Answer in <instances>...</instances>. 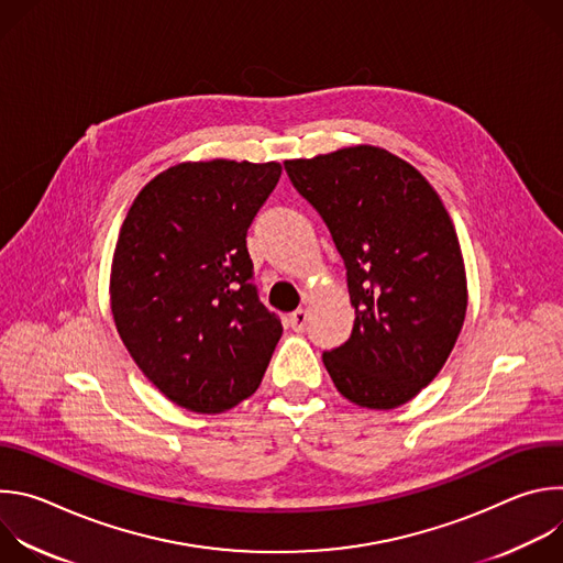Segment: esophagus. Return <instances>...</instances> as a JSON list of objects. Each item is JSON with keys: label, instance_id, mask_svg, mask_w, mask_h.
Listing matches in <instances>:
<instances>
[{"label": "esophagus", "instance_id": "obj_1", "mask_svg": "<svg viewBox=\"0 0 563 563\" xmlns=\"http://www.w3.org/2000/svg\"><path fill=\"white\" fill-rule=\"evenodd\" d=\"M307 320H309V311L307 309H296V311H291L289 313V318H287V325L294 330V332H302L305 330V325H307Z\"/></svg>", "mask_w": 563, "mask_h": 563}]
</instances>
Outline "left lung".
<instances>
[{
	"label": "left lung",
	"instance_id": "1",
	"mask_svg": "<svg viewBox=\"0 0 563 563\" xmlns=\"http://www.w3.org/2000/svg\"><path fill=\"white\" fill-rule=\"evenodd\" d=\"M296 191L320 213L347 269L352 336L323 352L352 404H408L448 361L467 307L454 224L432 185L406 159L358 144L285 159Z\"/></svg>",
	"mask_w": 563,
	"mask_h": 563
}]
</instances>
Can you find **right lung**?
I'll return each instance as SVG.
<instances>
[{
	"label": "right lung",
	"mask_w": 563,
	"mask_h": 563,
	"mask_svg": "<svg viewBox=\"0 0 563 563\" xmlns=\"http://www.w3.org/2000/svg\"><path fill=\"white\" fill-rule=\"evenodd\" d=\"M283 167L183 163L133 200L111 265L118 334L176 406L220 415L252 396L283 336L258 298L247 229Z\"/></svg>",
	"instance_id": "add662e5"
}]
</instances>
